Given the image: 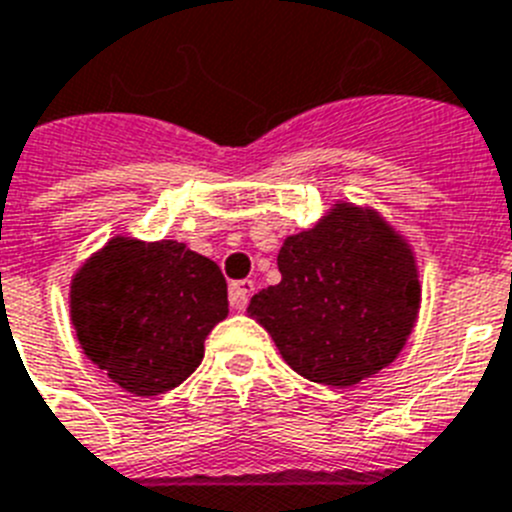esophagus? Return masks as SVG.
I'll list each match as a JSON object with an SVG mask.
<instances>
[{"instance_id": "obj_1", "label": "esophagus", "mask_w": 512, "mask_h": 512, "mask_svg": "<svg viewBox=\"0 0 512 512\" xmlns=\"http://www.w3.org/2000/svg\"><path fill=\"white\" fill-rule=\"evenodd\" d=\"M256 285H253L251 279H240V282H233L230 285V308L243 310L248 305V298L253 295Z\"/></svg>"}]
</instances>
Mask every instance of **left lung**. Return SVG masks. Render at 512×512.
<instances>
[{
  "label": "left lung",
  "mask_w": 512,
  "mask_h": 512,
  "mask_svg": "<svg viewBox=\"0 0 512 512\" xmlns=\"http://www.w3.org/2000/svg\"><path fill=\"white\" fill-rule=\"evenodd\" d=\"M282 282L253 295L264 326L295 373L352 386L404 347L419 308L414 256L373 212L339 204L277 256Z\"/></svg>",
  "instance_id": "obj_1"
}]
</instances>
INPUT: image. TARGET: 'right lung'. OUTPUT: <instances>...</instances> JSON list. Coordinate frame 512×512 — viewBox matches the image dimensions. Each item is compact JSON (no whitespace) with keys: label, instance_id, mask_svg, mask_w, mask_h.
<instances>
[{"label":"right lung","instance_id":"1","mask_svg":"<svg viewBox=\"0 0 512 512\" xmlns=\"http://www.w3.org/2000/svg\"><path fill=\"white\" fill-rule=\"evenodd\" d=\"M225 316L220 266L176 240L113 238L72 282V323L85 355L137 396L186 381Z\"/></svg>","mask_w":512,"mask_h":512}]
</instances>
